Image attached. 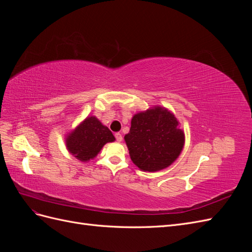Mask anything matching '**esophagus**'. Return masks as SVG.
<instances>
[{
    "mask_svg": "<svg viewBox=\"0 0 252 252\" xmlns=\"http://www.w3.org/2000/svg\"><path fill=\"white\" fill-rule=\"evenodd\" d=\"M116 139L118 142H122V140H123V136H122L121 133L118 132V133H116Z\"/></svg>",
    "mask_w": 252,
    "mask_h": 252,
    "instance_id": "34e87169",
    "label": "esophagus"
}]
</instances>
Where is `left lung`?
I'll return each instance as SVG.
<instances>
[{"instance_id": "left-lung-1", "label": "left lung", "mask_w": 252, "mask_h": 252, "mask_svg": "<svg viewBox=\"0 0 252 252\" xmlns=\"http://www.w3.org/2000/svg\"><path fill=\"white\" fill-rule=\"evenodd\" d=\"M124 140L133 164L142 171L157 172L179 158L185 133L170 110L155 106L134 114Z\"/></svg>"}]
</instances>
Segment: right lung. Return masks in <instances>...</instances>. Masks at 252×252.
Wrapping results in <instances>:
<instances>
[{
  "label": "right lung",
  "mask_w": 252,
  "mask_h": 252,
  "mask_svg": "<svg viewBox=\"0 0 252 252\" xmlns=\"http://www.w3.org/2000/svg\"><path fill=\"white\" fill-rule=\"evenodd\" d=\"M116 141L107 126L96 117L89 116L68 132L65 138L68 152L81 162H89L101 151L105 144Z\"/></svg>",
  "instance_id": "add662e5"
}]
</instances>
